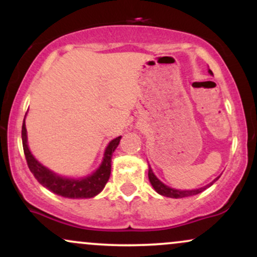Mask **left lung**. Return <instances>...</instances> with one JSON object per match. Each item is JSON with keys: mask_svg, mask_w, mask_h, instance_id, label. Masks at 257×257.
<instances>
[{"mask_svg": "<svg viewBox=\"0 0 257 257\" xmlns=\"http://www.w3.org/2000/svg\"><path fill=\"white\" fill-rule=\"evenodd\" d=\"M209 72H211V70H209ZM149 179H150V182H151V185L153 186V188L156 190V192L162 194V196H166V197H170V198H184V197H190V196H194V194H198L200 192H203V191L205 190V188L210 187L211 185L214 184L215 181H216L217 179H215L211 184L204 186V187H200V188H197V190H190V191H181V190H174V188H170L166 186L164 184H162L159 180L156 178L155 174H153L151 167H149Z\"/></svg>", "mask_w": 257, "mask_h": 257, "instance_id": "left-lung-1", "label": "left lung"}]
</instances>
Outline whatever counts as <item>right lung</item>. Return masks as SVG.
Masks as SVG:
<instances>
[{"label": "right lung", "mask_w": 257, "mask_h": 257, "mask_svg": "<svg viewBox=\"0 0 257 257\" xmlns=\"http://www.w3.org/2000/svg\"><path fill=\"white\" fill-rule=\"evenodd\" d=\"M26 126H25V118L23 123L22 128V139H23V149H24V155L26 158V163H28L29 169L34 174L35 178L40 182L43 187L48 188L53 193L58 194V196L66 197V198H91V197L96 196L102 191L105 187L106 182L111 174V159L112 153L114 152L116 147L118 146L120 137L113 139L108 146L106 147V151L104 155V161H102L101 166L98 168L96 172H94L91 175L87 176L84 179H66L61 178L49 169L44 168L42 164H40L34 156L31 155L30 150L28 147L26 143Z\"/></svg>", "instance_id": "1"}]
</instances>
